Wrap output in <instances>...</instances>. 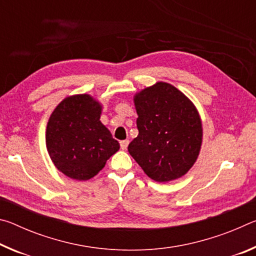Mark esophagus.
<instances>
[{"label": "esophagus", "mask_w": 256, "mask_h": 256, "mask_svg": "<svg viewBox=\"0 0 256 256\" xmlns=\"http://www.w3.org/2000/svg\"><path fill=\"white\" fill-rule=\"evenodd\" d=\"M128 144H130V141H128V140H123V141H120V149H122V150H126Z\"/></svg>", "instance_id": "esophagus-1"}]
</instances>
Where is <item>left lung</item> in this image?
Returning <instances> with one entry per match:
<instances>
[{"mask_svg":"<svg viewBox=\"0 0 256 256\" xmlns=\"http://www.w3.org/2000/svg\"><path fill=\"white\" fill-rule=\"evenodd\" d=\"M138 136L128 150L151 180L184 176L200 154L203 128L196 107L170 84L159 81L133 97Z\"/></svg>","mask_w":256,"mask_h":256,"instance_id":"obj_1","label":"left lung"}]
</instances>
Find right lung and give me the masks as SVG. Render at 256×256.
Returning a JSON list of instances; mask_svg holds the SVG:
<instances>
[{
  "mask_svg": "<svg viewBox=\"0 0 256 256\" xmlns=\"http://www.w3.org/2000/svg\"><path fill=\"white\" fill-rule=\"evenodd\" d=\"M102 106L88 94L68 96L52 112L46 148L58 170L76 180L96 176L120 149L100 122Z\"/></svg>",
  "mask_w": 256,
  "mask_h": 256,
  "instance_id": "add662e5",
  "label": "right lung"
}]
</instances>
